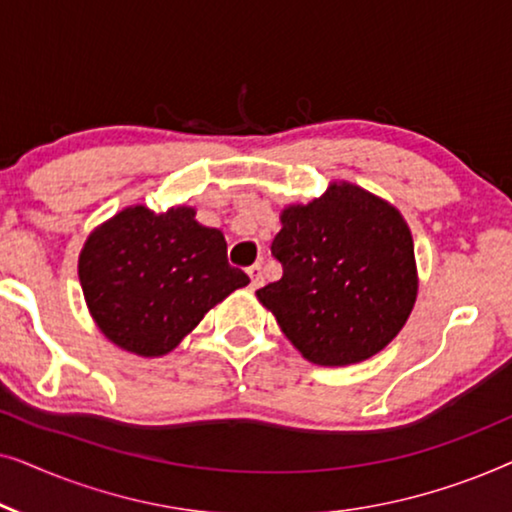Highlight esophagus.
Instances as JSON below:
<instances>
[{"label":"esophagus","instance_id":"obj_1","mask_svg":"<svg viewBox=\"0 0 512 512\" xmlns=\"http://www.w3.org/2000/svg\"><path fill=\"white\" fill-rule=\"evenodd\" d=\"M249 277H251V289H258V286H263V272H261V263H254L251 268L247 270Z\"/></svg>","mask_w":512,"mask_h":512}]
</instances>
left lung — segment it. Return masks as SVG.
Masks as SVG:
<instances>
[{"instance_id": "1", "label": "left lung", "mask_w": 512, "mask_h": 512, "mask_svg": "<svg viewBox=\"0 0 512 512\" xmlns=\"http://www.w3.org/2000/svg\"><path fill=\"white\" fill-rule=\"evenodd\" d=\"M272 256L284 275L256 291L291 345L317 366L366 361L417 300L415 244L401 212L347 181L284 207Z\"/></svg>"}]
</instances>
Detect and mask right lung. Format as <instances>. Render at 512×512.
<instances>
[{
	"instance_id": "1",
	"label": "right lung",
	"mask_w": 512,
	"mask_h": 512,
	"mask_svg": "<svg viewBox=\"0 0 512 512\" xmlns=\"http://www.w3.org/2000/svg\"><path fill=\"white\" fill-rule=\"evenodd\" d=\"M83 298L95 324L125 352H172L216 303L249 284L228 263L226 240L193 207L165 214L125 207L88 235L79 256Z\"/></svg>"
}]
</instances>
